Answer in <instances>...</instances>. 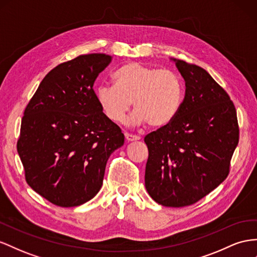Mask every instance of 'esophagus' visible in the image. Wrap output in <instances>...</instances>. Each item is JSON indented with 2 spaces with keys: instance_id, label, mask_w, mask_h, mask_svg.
I'll list each match as a JSON object with an SVG mask.
<instances>
[{
  "instance_id": "esophagus-1",
  "label": "esophagus",
  "mask_w": 257,
  "mask_h": 257,
  "mask_svg": "<svg viewBox=\"0 0 257 257\" xmlns=\"http://www.w3.org/2000/svg\"><path fill=\"white\" fill-rule=\"evenodd\" d=\"M124 136H125V140H126L127 142H134V141H140V140H141L140 136L130 134V133H125V134H124Z\"/></svg>"
}]
</instances>
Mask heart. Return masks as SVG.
Here are the masks:
<instances>
[{
  "label": "heart",
  "instance_id": "heart-1",
  "mask_svg": "<svg viewBox=\"0 0 257 257\" xmlns=\"http://www.w3.org/2000/svg\"><path fill=\"white\" fill-rule=\"evenodd\" d=\"M114 85H100L96 100L110 121L121 122L134 102L133 122H149L164 127L175 119L184 98L183 82L168 69H157L141 62H127L113 73Z\"/></svg>",
  "mask_w": 257,
  "mask_h": 257
}]
</instances>
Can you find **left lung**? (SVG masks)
Instances as JSON below:
<instances>
[{
    "instance_id": "1",
    "label": "left lung",
    "mask_w": 257,
    "mask_h": 257,
    "mask_svg": "<svg viewBox=\"0 0 257 257\" xmlns=\"http://www.w3.org/2000/svg\"><path fill=\"white\" fill-rule=\"evenodd\" d=\"M185 81V98L169 125L145 137V186L157 203H196L224 182L239 142L229 96L204 69L170 58Z\"/></svg>"
}]
</instances>
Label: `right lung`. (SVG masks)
Masks as SVG:
<instances>
[{"mask_svg":"<svg viewBox=\"0 0 257 257\" xmlns=\"http://www.w3.org/2000/svg\"><path fill=\"white\" fill-rule=\"evenodd\" d=\"M110 61L106 54H87L58 65L25 110L17 151L26 180L55 205L78 206L93 199L109 157L124 144L93 89Z\"/></svg>","mask_w":257,"mask_h":257,"instance_id":"right-lung-1","label":"right lung"}]
</instances>
